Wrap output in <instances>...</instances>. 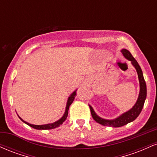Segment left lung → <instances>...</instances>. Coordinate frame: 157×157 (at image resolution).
<instances>
[{
    "label": "left lung",
    "mask_w": 157,
    "mask_h": 157,
    "mask_svg": "<svg viewBox=\"0 0 157 157\" xmlns=\"http://www.w3.org/2000/svg\"><path fill=\"white\" fill-rule=\"evenodd\" d=\"M121 52L123 55L124 57L128 60H130L132 63L134 68H136V72L138 75L139 82H140V94H139V97L137 100H136L135 105L133 106V108L129 110V111H126V112L123 113L122 114L119 116L118 117L113 119V120H105V119H102L98 116L95 111H94L93 108L89 105L90 110H91V116L94 120H95L98 123L101 124V125L104 126H109V127H121L126 125V124L129 123V122L134 121L137 117L140 115V112L142 111V108H143L144 103H145V100L146 99L147 96V88H146V83H145V79H144L143 74H142V71L140 68V65L138 64L137 61L134 59L131 52L128 51L125 48L121 50Z\"/></svg>",
    "instance_id": "obj_1"
}]
</instances>
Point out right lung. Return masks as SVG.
<instances>
[{"label":"right lung","mask_w":157,"mask_h":157,"mask_svg":"<svg viewBox=\"0 0 157 157\" xmlns=\"http://www.w3.org/2000/svg\"><path fill=\"white\" fill-rule=\"evenodd\" d=\"M76 91H77V90H76ZM76 91H74V92L71 94V95H70V97H68L67 104H66V111H65L63 116L60 119V120H57V121H56L55 122H53V123L46 124V125H32V124H30V123H29V122L24 121V120H22V119H21L18 116L19 118L21 119V120H22V121L24 122V123H26V125H29L30 127L33 128H35V129H37V130H49V129H53V128H55L59 127V126H60V125H62L63 122L65 120H66V118H67L68 113V109H69V106L71 105V104L73 102L74 100H75V95L77 94Z\"/></svg>","instance_id":"1"}]
</instances>
